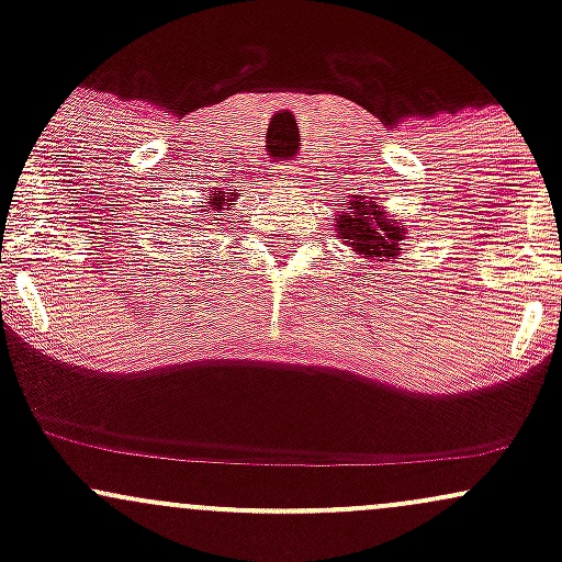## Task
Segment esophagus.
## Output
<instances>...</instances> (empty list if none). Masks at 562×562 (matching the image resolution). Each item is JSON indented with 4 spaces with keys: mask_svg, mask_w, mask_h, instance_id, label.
<instances>
[{
    "mask_svg": "<svg viewBox=\"0 0 562 562\" xmlns=\"http://www.w3.org/2000/svg\"><path fill=\"white\" fill-rule=\"evenodd\" d=\"M299 179H301L299 166H280V169L274 171V182L282 184V187L299 184Z\"/></svg>",
    "mask_w": 562,
    "mask_h": 562,
    "instance_id": "1",
    "label": "esophagus"
}]
</instances>
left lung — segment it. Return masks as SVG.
Here are the masks:
<instances>
[{
	"instance_id": "left-lung-1",
	"label": "left lung",
	"mask_w": 562,
	"mask_h": 562,
	"mask_svg": "<svg viewBox=\"0 0 562 562\" xmlns=\"http://www.w3.org/2000/svg\"><path fill=\"white\" fill-rule=\"evenodd\" d=\"M335 227H338L340 240L351 245L359 254V259L370 261H383L398 256L406 235V227L398 218H391L389 211L375 198L367 200L364 195H353L348 203H344V209L338 211Z\"/></svg>"
}]
</instances>
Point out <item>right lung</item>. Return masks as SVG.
<instances>
[{
	"label": "right lung",
	"instance_id": "1",
	"mask_svg": "<svg viewBox=\"0 0 562 562\" xmlns=\"http://www.w3.org/2000/svg\"><path fill=\"white\" fill-rule=\"evenodd\" d=\"M237 195H240V192H227L224 187H211V195L205 198L209 203L200 205L198 224H190V229H198L200 224H224L227 222V211L235 205ZM192 214H195V211H192ZM192 222H195V218H192ZM179 227H182V224H179Z\"/></svg>",
	"mask_w": 562,
	"mask_h": 562
}]
</instances>
